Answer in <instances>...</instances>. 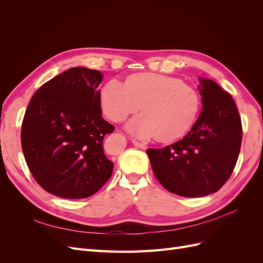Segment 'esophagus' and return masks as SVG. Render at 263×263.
<instances>
[{"mask_svg": "<svg viewBox=\"0 0 263 263\" xmlns=\"http://www.w3.org/2000/svg\"><path fill=\"white\" fill-rule=\"evenodd\" d=\"M133 144H134L135 146H136V147L140 148V149H146V148H147L146 144H144V142H140V141H137V140H133Z\"/></svg>", "mask_w": 263, "mask_h": 263, "instance_id": "34e87169", "label": "esophagus"}]
</instances>
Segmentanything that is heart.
<instances>
[{
  "mask_svg": "<svg viewBox=\"0 0 263 263\" xmlns=\"http://www.w3.org/2000/svg\"><path fill=\"white\" fill-rule=\"evenodd\" d=\"M100 104L114 123L123 122L140 109L141 114L126 124L134 137L169 142L190 130L201 108V95L180 79L157 73L129 76L124 84L110 80L102 87Z\"/></svg>",
  "mask_w": 263,
  "mask_h": 263,
  "instance_id": "heart-1",
  "label": "heart"
}]
</instances>
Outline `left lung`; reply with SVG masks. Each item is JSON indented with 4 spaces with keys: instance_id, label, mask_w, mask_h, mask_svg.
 <instances>
[{
    "instance_id": "obj_1",
    "label": "left lung",
    "mask_w": 263,
    "mask_h": 263,
    "mask_svg": "<svg viewBox=\"0 0 263 263\" xmlns=\"http://www.w3.org/2000/svg\"><path fill=\"white\" fill-rule=\"evenodd\" d=\"M203 109L186 136L161 149H147L151 168L169 192L185 197L212 194L232 176L239 156L242 126L228 92L200 79Z\"/></svg>"
}]
</instances>
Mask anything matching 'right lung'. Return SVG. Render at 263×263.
<instances>
[{"mask_svg":"<svg viewBox=\"0 0 263 263\" xmlns=\"http://www.w3.org/2000/svg\"><path fill=\"white\" fill-rule=\"evenodd\" d=\"M102 78L98 70L71 68L43 84L27 106L23 154L36 182L50 194L89 197L112 176L103 139L115 127L102 117Z\"/></svg>","mask_w":263,"mask_h":263,"instance_id":"add662e5","label":"right lung"}]
</instances>
